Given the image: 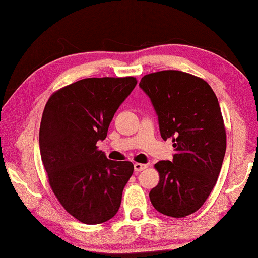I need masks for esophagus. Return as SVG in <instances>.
Here are the masks:
<instances>
[{"label": "esophagus", "instance_id": "esophagus-1", "mask_svg": "<svg viewBox=\"0 0 258 258\" xmlns=\"http://www.w3.org/2000/svg\"><path fill=\"white\" fill-rule=\"evenodd\" d=\"M147 167H148V165L143 164V163H135V164H134V169H135L136 174H137V172L144 170V169H147Z\"/></svg>", "mask_w": 258, "mask_h": 258}]
</instances>
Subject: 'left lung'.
I'll use <instances>...</instances> for the list:
<instances>
[{
  "label": "left lung",
  "instance_id": "left-lung-1",
  "mask_svg": "<svg viewBox=\"0 0 258 258\" xmlns=\"http://www.w3.org/2000/svg\"><path fill=\"white\" fill-rule=\"evenodd\" d=\"M140 87L158 116L161 136L171 139L172 161L154 165L160 182L149 192L161 214L181 218L200 209L216 184L227 149L223 116L206 81L181 70L144 75Z\"/></svg>",
  "mask_w": 258,
  "mask_h": 258
}]
</instances>
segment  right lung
<instances>
[{
    "label": "right lung",
    "instance_id": "right-lung-1",
    "mask_svg": "<svg viewBox=\"0 0 258 258\" xmlns=\"http://www.w3.org/2000/svg\"><path fill=\"white\" fill-rule=\"evenodd\" d=\"M136 77H89L56 90L40 125V153L48 182L76 220L100 224L112 218L134 172L129 161L108 160L97 141L107 137L116 110Z\"/></svg>",
    "mask_w": 258,
    "mask_h": 258
}]
</instances>
